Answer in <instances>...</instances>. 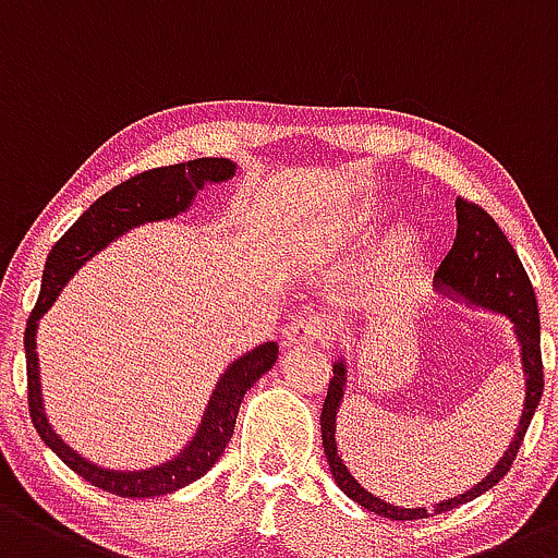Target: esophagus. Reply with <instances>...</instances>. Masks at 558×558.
<instances>
[{
	"label": "esophagus",
	"mask_w": 558,
	"mask_h": 558,
	"mask_svg": "<svg viewBox=\"0 0 558 558\" xmlns=\"http://www.w3.org/2000/svg\"><path fill=\"white\" fill-rule=\"evenodd\" d=\"M324 337H326L324 324H318V320L313 318H302L289 326V331H286V344H289V348H302V344H313Z\"/></svg>",
	"instance_id": "obj_1"
}]
</instances>
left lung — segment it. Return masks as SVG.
I'll use <instances>...</instances> for the list:
<instances>
[{
    "mask_svg": "<svg viewBox=\"0 0 558 558\" xmlns=\"http://www.w3.org/2000/svg\"><path fill=\"white\" fill-rule=\"evenodd\" d=\"M457 238L447 259L438 267L433 286L438 294H447L454 302L468 304V307L489 310V313L506 315L513 324V337L519 342L521 372H524V409H521L519 427H515L511 444H508L506 454L497 460V465L486 473L478 484L462 495L449 497V500L436 502L433 508H401L392 502L379 500L368 489L357 484V478L348 471V462L339 457L337 449V414L344 401V390H348V357L333 361V377L328 385L324 412H320V433H324V451L331 476L339 484V489L348 497H353L357 506L366 511L385 515L392 521H412L427 519L444 511H451L457 506L476 500L478 495L489 492L508 471H511L515 451L526 436L535 409L543 396V357H541V313H537V299L532 291L530 275H526L524 264L508 238L502 234L497 221L486 214L478 205L457 197Z\"/></svg>",
    "mask_w": 558,
    "mask_h": 558,
    "instance_id": "left-lung-1",
    "label": "left lung"
}]
</instances>
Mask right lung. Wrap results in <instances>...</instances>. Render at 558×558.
<instances>
[{
    "mask_svg": "<svg viewBox=\"0 0 558 558\" xmlns=\"http://www.w3.org/2000/svg\"><path fill=\"white\" fill-rule=\"evenodd\" d=\"M234 173H238V166L232 160H225V157H201V160L179 162V166L155 168V171L133 175V179L122 181L120 186L109 190L104 197H98L69 227V232L52 245L50 256L45 262L43 291H39L37 307L32 310L26 333H23L28 412H32L34 427H37L39 438H43L47 447L56 451L77 476L90 481L98 489L111 492V495L160 497L205 476L219 462L227 444H230L243 396L278 361V342H264L259 348L234 357L219 377V383H216L214 392H210L197 430L192 433L190 441L175 451L171 460H162L160 465L144 468V471H114V468H104L98 462L82 457L77 449L69 447L52 430L50 420L45 414L43 383H39V320L52 307V302L61 294L63 286L74 278V272H77L82 264L90 262L98 251H104L117 238L136 230V227L168 221L186 214L192 208V203H195L197 192L205 190L208 184H225Z\"/></svg>",
    "mask_w": 558,
    "mask_h": 558,
    "instance_id": "obj_1",
    "label": "right lung"
}]
</instances>
